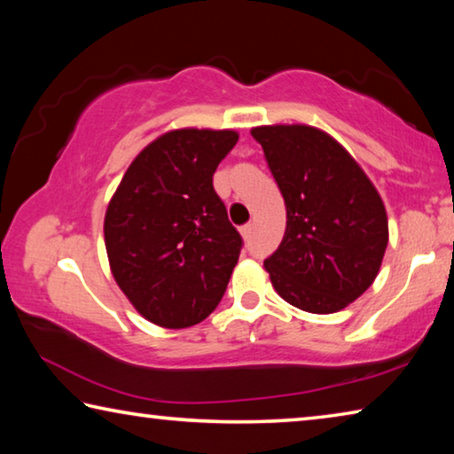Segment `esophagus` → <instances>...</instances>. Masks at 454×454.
I'll list each match as a JSON object with an SVG mask.
<instances>
[{
    "instance_id": "34e87169",
    "label": "esophagus",
    "mask_w": 454,
    "mask_h": 454,
    "mask_svg": "<svg viewBox=\"0 0 454 454\" xmlns=\"http://www.w3.org/2000/svg\"><path fill=\"white\" fill-rule=\"evenodd\" d=\"M240 234H242L244 240H250V236H252V224H244V226L240 228Z\"/></svg>"
}]
</instances>
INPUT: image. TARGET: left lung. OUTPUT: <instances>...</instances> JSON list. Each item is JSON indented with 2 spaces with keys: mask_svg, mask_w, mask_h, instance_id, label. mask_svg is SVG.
Listing matches in <instances>:
<instances>
[{
  "mask_svg": "<svg viewBox=\"0 0 454 454\" xmlns=\"http://www.w3.org/2000/svg\"><path fill=\"white\" fill-rule=\"evenodd\" d=\"M286 204V232L264 260L296 309L333 314L374 282L388 244L387 210L355 158L312 126L252 129Z\"/></svg>",
  "mask_w": 454,
  "mask_h": 454,
  "instance_id": "8db88e82",
  "label": "left lung"
}]
</instances>
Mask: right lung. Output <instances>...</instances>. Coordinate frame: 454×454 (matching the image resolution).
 <instances>
[{
    "mask_svg": "<svg viewBox=\"0 0 454 454\" xmlns=\"http://www.w3.org/2000/svg\"><path fill=\"white\" fill-rule=\"evenodd\" d=\"M236 142L232 129L160 136L137 153L107 204L112 274L153 325L194 326L224 296L244 242L212 176Z\"/></svg>",
    "mask_w": 454,
    "mask_h": 454,
    "instance_id": "obj_1",
    "label": "right lung"
}]
</instances>
